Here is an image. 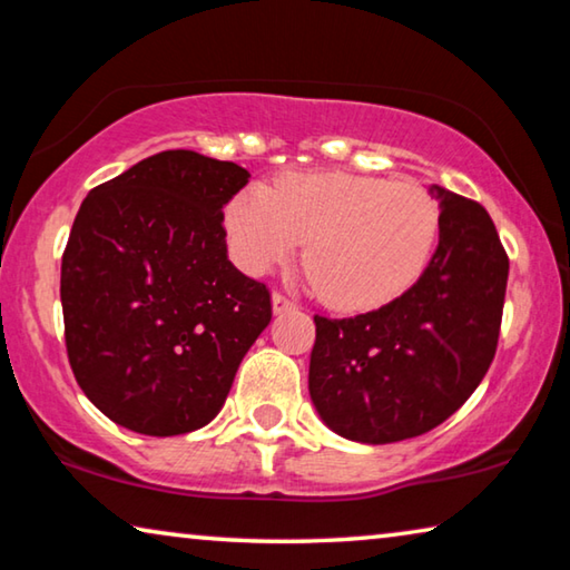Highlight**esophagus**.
Wrapping results in <instances>:
<instances>
[{
	"mask_svg": "<svg viewBox=\"0 0 570 570\" xmlns=\"http://www.w3.org/2000/svg\"><path fill=\"white\" fill-rule=\"evenodd\" d=\"M272 306H274V314H284V312H292V308L296 306L294 298H288L286 294L282 292H274L272 296Z\"/></svg>",
	"mask_w": 570,
	"mask_h": 570,
	"instance_id": "1",
	"label": "esophagus"
}]
</instances>
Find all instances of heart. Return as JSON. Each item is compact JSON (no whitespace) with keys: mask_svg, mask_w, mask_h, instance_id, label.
<instances>
[{"mask_svg":"<svg viewBox=\"0 0 570 570\" xmlns=\"http://www.w3.org/2000/svg\"><path fill=\"white\" fill-rule=\"evenodd\" d=\"M440 208L417 183L336 170L284 173L274 190L248 186L226 208V234L248 274L292 262L306 244V274L326 304L360 312L390 302L422 274Z\"/></svg>","mask_w":570,"mask_h":570,"instance_id":"heart-1","label":"heart"}]
</instances>
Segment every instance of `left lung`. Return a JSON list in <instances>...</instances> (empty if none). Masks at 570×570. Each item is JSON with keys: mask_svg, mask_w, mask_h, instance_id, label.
<instances>
[{"mask_svg": "<svg viewBox=\"0 0 570 570\" xmlns=\"http://www.w3.org/2000/svg\"><path fill=\"white\" fill-rule=\"evenodd\" d=\"M440 240L402 296L350 320L314 316L308 394L336 435L366 445L417 438L458 412L498 350L508 254L488 210L430 186Z\"/></svg>", "mask_w": 570, "mask_h": 570, "instance_id": "1", "label": "left lung"}]
</instances>
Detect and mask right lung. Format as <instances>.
Returning a JSON list of instances; mask_svg holds the SVG:
<instances>
[{
    "label": "right lung",
    "instance_id": "obj_1",
    "mask_svg": "<svg viewBox=\"0 0 570 570\" xmlns=\"http://www.w3.org/2000/svg\"><path fill=\"white\" fill-rule=\"evenodd\" d=\"M248 170L163 150L100 183L77 210L60 298L72 374L105 417L186 435L224 407L272 322V294L228 262L224 206Z\"/></svg>",
    "mask_w": 570,
    "mask_h": 570
}]
</instances>
